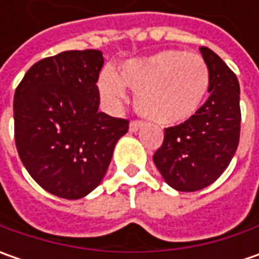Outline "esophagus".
Instances as JSON below:
<instances>
[{"mask_svg":"<svg viewBox=\"0 0 259 259\" xmlns=\"http://www.w3.org/2000/svg\"><path fill=\"white\" fill-rule=\"evenodd\" d=\"M144 126V122H141V121H133L131 124H130V131L131 133H137L140 128H143Z\"/></svg>","mask_w":259,"mask_h":259,"instance_id":"obj_1","label":"esophagus"}]
</instances>
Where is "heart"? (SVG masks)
Listing matches in <instances>:
<instances>
[{
  "label": "heart",
  "mask_w": 259,
  "mask_h": 259,
  "mask_svg": "<svg viewBox=\"0 0 259 259\" xmlns=\"http://www.w3.org/2000/svg\"><path fill=\"white\" fill-rule=\"evenodd\" d=\"M210 86L209 67L199 55L167 49L133 59L119 67L118 75L105 70L98 88L105 101L121 106L125 88L135 96L138 114L160 125L189 121L200 111Z\"/></svg>",
  "instance_id": "obj_1"
}]
</instances>
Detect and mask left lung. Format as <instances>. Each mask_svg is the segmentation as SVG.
Here are the masks:
<instances>
[{
  "instance_id": "1",
  "label": "left lung",
  "mask_w": 259,
  "mask_h": 259,
  "mask_svg": "<svg viewBox=\"0 0 259 259\" xmlns=\"http://www.w3.org/2000/svg\"><path fill=\"white\" fill-rule=\"evenodd\" d=\"M209 67V98L183 124L164 130L154 164L164 182L179 192L202 190L219 179L239 143V83L224 60L207 47L199 49Z\"/></svg>"
}]
</instances>
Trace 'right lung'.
<instances>
[{"instance_id":"add662e5","label":"right lung","mask_w":259,"mask_h":259,"mask_svg":"<svg viewBox=\"0 0 259 259\" xmlns=\"http://www.w3.org/2000/svg\"><path fill=\"white\" fill-rule=\"evenodd\" d=\"M99 50H67L28 69L14 94V135L25 170L46 192L75 200L102 182L128 121L99 112Z\"/></svg>"}]
</instances>
